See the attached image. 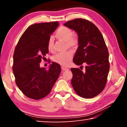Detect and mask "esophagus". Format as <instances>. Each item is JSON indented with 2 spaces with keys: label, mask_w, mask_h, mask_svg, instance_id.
I'll return each instance as SVG.
<instances>
[{
  "label": "esophagus",
  "mask_w": 127,
  "mask_h": 127,
  "mask_svg": "<svg viewBox=\"0 0 127 127\" xmlns=\"http://www.w3.org/2000/svg\"><path fill=\"white\" fill-rule=\"evenodd\" d=\"M62 69L63 70H68L69 69L68 68H66L65 66H62Z\"/></svg>",
  "instance_id": "1"
}]
</instances>
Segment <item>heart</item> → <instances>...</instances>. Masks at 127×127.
<instances>
[{
    "mask_svg": "<svg viewBox=\"0 0 127 127\" xmlns=\"http://www.w3.org/2000/svg\"><path fill=\"white\" fill-rule=\"evenodd\" d=\"M73 35L72 30L65 26L59 27L55 33V36L58 39L65 41L66 45L69 48H76L78 45V38ZM54 40L53 37L49 38L48 41V49L51 51L53 49ZM73 58V53L71 51L63 53H59L55 55L53 58V61L55 63L63 66H68L71 62Z\"/></svg>",
    "mask_w": 127,
    "mask_h": 127,
    "instance_id": "1",
    "label": "heart"
}]
</instances>
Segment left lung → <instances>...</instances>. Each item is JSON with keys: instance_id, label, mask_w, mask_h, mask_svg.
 Here are the masks:
<instances>
[{"instance_id": "obj_1", "label": "left lung", "mask_w": 127, "mask_h": 127, "mask_svg": "<svg viewBox=\"0 0 127 127\" xmlns=\"http://www.w3.org/2000/svg\"><path fill=\"white\" fill-rule=\"evenodd\" d=\"M64 25L78 34V47L73 62L77 65L86 64L84 72L79 68H71L72 87L82 97H95L104 90L110 69L104 37L93 23L85 19H74Z\"/></svg>"}]
</instances>
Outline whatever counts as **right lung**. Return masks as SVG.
<instances>
[{
  "mask_svg": "<svg viewBox=\"0 0 127 127\" xmlns=\"http://www.w3.org/2000/svg\"><path fill=\"white\" fill-rule=\"evenodd\" d=\"M58 25V22H52L30 26L15 48L12 66L15 81L27 97L40 100L46 97L61 73V65L55 62L48 70L40 66L49 53L48 40Z\"/></svg>",
  "mask_w": 127,
  "mask_h": 127,
  "instance_id": "right-lung-1",
  "label": "right lung"
}]
</instances>
